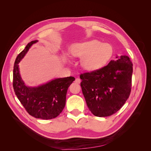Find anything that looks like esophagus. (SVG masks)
Masks as SVG:
<instances>
[{"label":"esophagus","instance_id":"obj_1","mask_svg":"<svg viewBox=\"0 0 151 151\" xmlns=\"http://www.w3.org/2000/svg\"><path fill=\"white\" fill-rule=\"evenodd\" d=\"M81 80L80 78H76V80H75V82L76 83H77V84H80V83H81Z\"/></svg>","mask_w":151,"mask_h":151}]
</instances>
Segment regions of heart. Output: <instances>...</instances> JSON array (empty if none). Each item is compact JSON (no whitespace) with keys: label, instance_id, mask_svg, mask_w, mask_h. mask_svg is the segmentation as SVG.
<instances>
[{"label":"heart","instance_id":"heart-1","mask_svg":"<svg viewBox=\"0 0 151 151\" xmlns=\"http://www.w3.org/2000/svg\"><path fill=\"white\" fill-rule=\"evenodd\" d=\"M71 53L74 57L81 58L82 67L88 71H94L104 67L114 54L112 45L102 43L97 40L74 44L71 48ZM67 59L68 56L64 54Z\"/></svg>","mask_w":151,"mask_h":151}]
</instances>
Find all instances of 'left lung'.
Here are the masks:
<instances>
[{
    "instance_id": "1",
    "label": "left lung",
    "mask_w": 151,
    "mask_h": 151,
    "mask_svg": "<svg viewBox=\"0 0 151 151\" xmlns=\"http://www.w3.org/2000/svg\"><path fill=\"white\" fill-rule=\"evenodd\" d=\"M132 73V63L123 55L100 69L80 76L87 105L94 116H111L123 106L131 92Z\"/></svg>"
}]
</instances>
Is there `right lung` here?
Instances as JSON below:
<instances>
[{"label": "right lung", "mask_w": 151, "mask_h": 151, "mask_svg": "<svg viewBox=\"0 0 151 151\" xmlns=\"http://www.w3.org/2000/svg\"><path fill=\"white\" fill-rule=\"evenodd\" d=\"M38 40L32 41L17 56L13 68V86L16 96L32 116L42 119H51L58 116L65 105L67 92L75 81L73 76L60 78L35 87H29L22 80L18 63L30 47Z\"/></svg>", "instance_id": "right-lung-1"}]
</instances>
